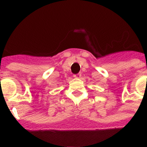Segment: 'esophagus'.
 <instances>
[{
    "instance_id": "esophagus-1",
    "label": "esophagus",
    "mask_w": 147,
    "mask_h": 147,
    "mask_svg": "<svg viewBox=\"0 0 147 147\" xmlns=\"http://www.w3.org/2000/svg\"><path fill=\"white\" fill-rule=\"evenodd\" d=\"M73 77H74V78H80L81 77V74L78 73V74H77V75H74Z\"/></svg>"
}]
</instances>
